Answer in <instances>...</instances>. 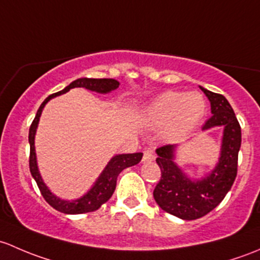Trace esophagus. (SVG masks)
<instances>
[{
  "label": "esophagus",
  "mask_w": 260,
  "mask_h": 260,
  "mask_svg": "<svg viewBox=\"0 0 260 260\" xmlns=\"http://www.w3.org/2000/svg\"><path fill=\"white\" fill-rule=\"evenodd\" d=\"M154 159H155V155L152 154L151 151H149V150H145V151H144L143 162H150V161H152Z\"/></svg>",
  "instance_id": "1"
}]
</instances>
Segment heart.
<instances>
[{
  "instance_id": "heart-1",
  "label": "heart",
  "mask_w": 260,
  "mask_h": 260,
  "mask_svg": "<svg viewBox=\"0 0 260 260\" xmlns=\"http://www.w3.org/2000/svg\"><path fill=\"white\" fill-rule=\"evenodd\" d=\"M207 111V103L197 91H165L139 111V121L150 129L164 126L162 136L176 139L194 129Z\"/></svg>"
}]
</instances>
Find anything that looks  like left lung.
I'll return each instance as SVG.
<instances>
[{"label":"left lung","instance_id":"obj_1","mask_svg":"<svg viewBox=\"0 0 260 260\" xmlns=\"http://www.w3.org/2000/svg\"><path fill=\"white\" fill-rule=\"evenodd\" d=\"M210 101L213 116L203 130L223 127L220 156L215 168L202 179H191L175 162L176 145L156 149V162L161 179L154 189V199L162 210L184 220H194L207 215L220 204L237 176L238 152L242 144V130L234 111L220 93L200 86Z\"/></svg>","mask_w":260,"mask_h":260}]
</instances>
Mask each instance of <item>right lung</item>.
<instances>
[{"label":"right lung","mask_w":260,"mask_h":260,"mask_svg":"<svg viewBox=\"0 0 260 260\" xmlns=\"http://www.w3.org/2000/svg\"><path fill=\"white\" fill-rule=\"evenodd\" d=\"M120 82L114 79H89V77H81L75 81H72L69 86L65 89L58 91V92L52 93L49 98L45 99L44 103L41 104L40 109L37 110L36 116H35L34 121H32L30 126V133H28V143H30V171L32 178L37 183L40 191H41L42 197L45 198L47 203L53 208V209L61 211L65 214H84L89 213V211L98 210L104 203L108 202L114 194L115 188H116V180L119 174L122 170L126 169L129 167L139 164L143 157V152H134V154H119L111 157L110 161L100 174L98 180L95 181L91 189L86 194L82 195L81 198L75 200H63L56 197L51 190L47 188L45 184L44 179H42L41 174H40L39 167H37V159H36V150H35V135H36L37 126H39L40 116H41L42 110H44L45 105L51 100V99L60 96L62 93H66L68 91L75 87H85V89L90 91H95L99 93H109L111 91L116 90L119 87Z\"/></svg>","instance_id":"obj_1"}]
</instances>
